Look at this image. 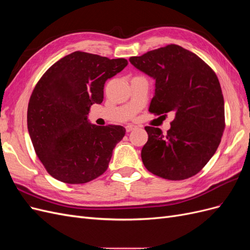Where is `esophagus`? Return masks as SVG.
<instances>
[{
  "label": "esophagus",
  "instance_id": "esophagus-1",
  "mask_svg": "<svg viewBox=\"0 0 250 250\" xmlns=\"http://www.w3.org/2000/svg\"><path fill=\"white\" fill-rule=\"evenodd\" d=\"M126 131L127 132H130V131H132V130H134V129H137V126L135 125H132V124H128V125H126Z\"/></svg>",
  "mask_w": 250,
  "mask_h": 250
}]
</instances>
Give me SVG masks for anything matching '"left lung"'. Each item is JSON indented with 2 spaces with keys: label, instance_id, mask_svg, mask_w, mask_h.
Returning <instances> with one entry per match:
<instances>
[{
  "label": "left lung",
  "instance_id": "obj_1",
  "mask_svg": "<svg viewBox=\"0 0 250 250\" xmlns=\"http://www.w3.org/2000/svg\"><path fill=\"white\" fill-rule=\"evenodd\" d=\"M155 80L149 111L173 112L170 129L146 126L142 161L154 175L183 180L197 174L216 152L224 131V100L214 71L193 52L177 44L129 58Z\"/></svg>",
  "mask_w": 250,
  "mask_h": 250
}]
</instances>
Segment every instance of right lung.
Wrapping results in <instances>:
<instances>
[{
    "instance_id": "add662e5",
    "label": "right lung",
    "mask_w": 250,
    "mask_h": 250,
    "mask_svg": "<svg viewBox=\"0 0 250 250\" xmlns=\"http://www.w3.org/2000/svg\"><path fill=\"white\" fill-rule=\"evenodd\" d=\"M127 64L124 58L77 51L59 59L37 83L28 105V131L52 177L78 185L106 171L126 130L92 124L87 115L93 104L102 103L106 80Z\"/></svg>"
}]
</instances>
